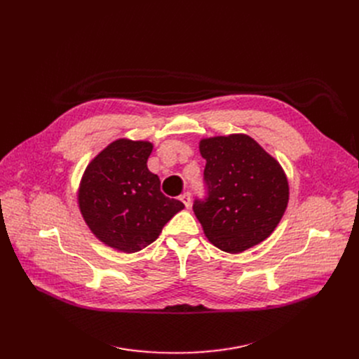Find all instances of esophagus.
Segmentation results:
<instances>
[{"label":"esophagus","mask_w":359,"mask_h":359,"mask_svg":"<svg viewBox=\"0 0 359 359\" xmlns=\"http://www.w3.org/2000/svg\"><path fill=\"white\" fill-rule=\"evenodd\" d=\"M180 201L184 203L186 208H189L192 203V198H191V192H184L183 195H180Z\"/></svg>","instance_id":"34e87169"}]
</instances>
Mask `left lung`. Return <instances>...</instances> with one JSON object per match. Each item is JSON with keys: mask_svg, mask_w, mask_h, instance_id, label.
<instances>
[{"mask_svg": "<svg viewBox=\"0 0 359 359\" xmlns=\"http://www.w3.org/2000/svg\"><path fill=\"white\" fill-rule=\"evenodd\" d=\"M206 196L194 212L208 240L241 253L268 238L284 215L290 187L280 164L253 138L234 134L202 140Z\"/></svg>", "mask_w": 359, "mask_h": 359, "instance_id": "left-lung-1", "label": "left lung"}]
</instances>
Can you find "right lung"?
Listing matches in <instances>:
<instances>
[{"label": "right lung", "mask_w": 359, "mask_h": 359, "mask_svg": "<svg viewBox=\"0 0 359 359\" xmlns=\"http://www.w3.org/2000/svg\"><path fill=\"white\" fill-rule=\"evenodd\" d=\"M153 144L118 140L86 168L79 191L80 211L99 240L125 253L156 241L184 205L160 191V179L147 167Z\"/></svg>", "instance_id": "obj_1"}]
</instances>
